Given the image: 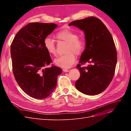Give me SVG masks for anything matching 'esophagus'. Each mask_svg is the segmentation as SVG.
Returning <instances> with one entry per match:
<instances>
[{"instance_id": "esophagus-1", "label": "esophagus", "mask_w": 131, "mask_h": 131, "mask_svg": "<svg viewBox=\"0 0 131 131\" xmlns=\"http://www.w3.org/2000/svg\"><path fill=\"white\" fill-rule=\"evenodd\" d=\"M63 72H69V70H67V69H63Z\"/></svg>"}]
</instances>
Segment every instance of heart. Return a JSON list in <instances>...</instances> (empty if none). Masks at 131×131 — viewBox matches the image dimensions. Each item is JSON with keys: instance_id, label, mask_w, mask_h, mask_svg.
<instances>
[{"instance_id": "heart-1", "label": "heart", "mask_w": 131, "mask_h": 131, "mask_svg": "<svg viewBox=\"0 0 131 131\" xmlns=\"http://www.w3.org/2000/svg\"><path fill=\"white\" fill-rule=\"evenodd\" d=\"M56 38L68 43L65 52L66 54L59 56L54 61L56 65L65 68H70L76 61L77 55L81 54L84 51L85 47V41L78 38V34L70 30L63 29L59 31L56 34ZM45 49L50 54H56V48L54 41L50 37H46L43 41Z\"/></svg>"}]
</instances>
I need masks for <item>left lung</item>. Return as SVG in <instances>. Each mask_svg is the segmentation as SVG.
Returning <instances> with one entry per match:
<instances>
[{"label": "left lung", "instance_id": "left-lung-1", "mask_svg": "<svg viewBox=\"0 0 131 131\" xmlns=\"http://www.w3.org/2000/svg\"><path fill=\"white\" fill-rule=\"evenodd\" d=\"M68 25L78 27L85 35V49L77 67L80 77L75 86L85 94H99L111 83L115 71L117 52L113 37L105 24L95 17L74 20ZM85 62L91 64L80 66Z\"/></svg>", "mask_w": 131, "mask_h": 131}]
</instances>
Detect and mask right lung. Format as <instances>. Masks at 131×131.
Instances as JSON below:
<instances>
[{
	"mask_svg": "<svg viewBox=\"0 0 131 131\" xmlns=\"http://www.w3.org/2000/svg\"><path fill=\"white\" fill-rule=\"evenodd\" d=\"M57 26L53 23H29L18 32L12 43L14 77L22 90L33 98L42 99L50 95L62 72L57 66L46 67L52 60L43 41Z\"/></svg>",
	"mask_w": 131,
	"mask_h": 131,
	"instance_id": "obj_1",
	"label": "right lung"
}]
</instances>
